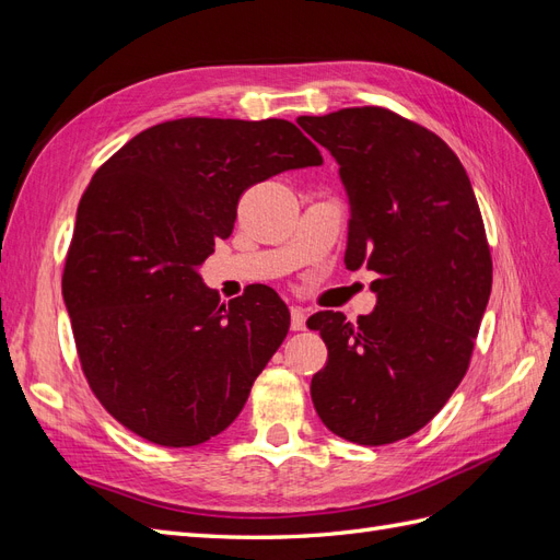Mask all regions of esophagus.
I'll list each match as a JSON object with an SVG mask.
<instances>
[{"mask_svg":"<svg viewBox=\"0 0 560 560\" xmlns=\"http://www.w3.org/2000/svg\"><path fill=\"white\" fill-rule=\"evenodd\" d=\"M292 329L294 331L306 329V311L299 308V306H292Z\"/></svg>","mask_w":560,"mask_h":560,"instance_id":"1","label":"esophagus"}]
</instances>
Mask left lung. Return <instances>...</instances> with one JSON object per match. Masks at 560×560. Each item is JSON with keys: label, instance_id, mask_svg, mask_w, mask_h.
Listing matches in <instances>:
<instances>
[{"label": "left lung", "instance_id": "1", "mask_svg": "<svg viewBox=\"0 0 560 560\" xmlns=\"http://www.w3.org/2000/svg\"><path fill=\"white\" fill-rule=\"evenodd\" d=\"M299 124L346 186V268L376 273L374 313L308 319L329 350L311 397L334 434L393 444L425 428L467 374L493 284L479 202L453 149L395 112L348 107Z\"/></svg>", "mask_w": 560, "mask_h": 560}]
</instances>
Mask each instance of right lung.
I'll list each match as a JSON object with an SVG mask.
<instances>
[{"mask_svg":"<svg viewBox=\"0 0 560 560\" xmlns=\"http://www.w3.org/2000/svg\"><path fill=\"white\" fill-rule=\"evenodd\" d=\"M322 165L284 118H177L100 165L77 210L62 299L93 395L151 444L208 442L238 418L290 331L266 284L229 301L198 268L229 238L252 184Z\"/></svg>","mask_w":560,"mask_h":560,"instance_id":"right-lung-1","label":"right lung"}]
</instances>
